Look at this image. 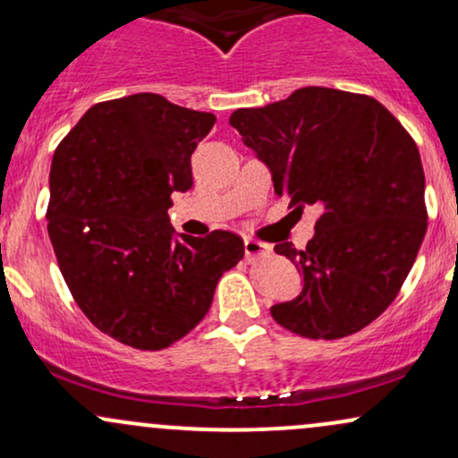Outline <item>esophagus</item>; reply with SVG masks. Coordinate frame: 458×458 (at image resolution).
Segmentation results:
<instances>
[{"label":"esophagus","instance_id":"1","mask_svg":"<svg viewBox=\"0 0 458 458\" xmlns=\"http://www.w3.org/2000/svg\"><path fill=\"white\" fill-rule=\"evenodd\" d=\"M271 251V247L267 243H260V241L256 239H245V259L247 260H256V259H262V256H267Z\"/></svg>","mask_w":458,"mask_h":458}]
</instances>
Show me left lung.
Listing matches in <instances>:
<instances>
[{"label": "left lung", "mask_w": 458, "mask_h": 458, "mask_svg": "<svg viewBox=\"0 0 458 458\" xmlns=\"http://www.w3.org/2000/svg\"><path fill=\"white\" fill-rule=\"evenodd\" d=\"M230 124L269 167L277 196L320 217L306 250L276 245L303 276L271 317L293 334L335 340L394 301L427 234L424 170L411 135L379 101L334 88H299Z\"/></svg>", "instance_id": "left-lung-1"}]
</instances>
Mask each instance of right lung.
Wrapping results in <instances>:
<instances>
[{"label": "right lung", "instance_id": "add662e5", "mask_svg": "<svg viewBox=\"0 0 458 458\" xmlns=\"http://www.w3.org/2000/svg\"><path fill=\"white\" fill-rule=\"evenodd\" d=\"M215 120L140 92L92 105L55 148L47 230L57 265L94 327L133 349L187 335L245 254L241 236L176 234L167 217Z\"/></svg>", "mask_w": 458, "mask_h": 458}]
</instances>
